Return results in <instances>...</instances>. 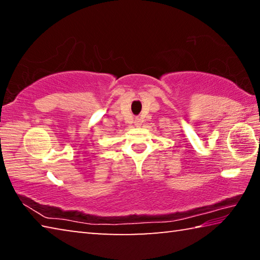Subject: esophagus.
I'll list each match as a JSON object with an SVG mask.
<instances>
[{"label": "esophagus", "mask_w": 260, "mask_h": 260, "mask_svg": "<svg viewBox=\"0 0 260 260\" xmlns=\"http://www.w3.org/2000/svg\"><path fill=\"white\" fill-rule=\"evenodd\" d=\"M134 124H135V126H140L141 124H142V119H141V118H135V120H134Z\"/></svg>", "instance_id": "obj_1"}]
</instances>
